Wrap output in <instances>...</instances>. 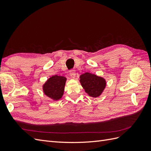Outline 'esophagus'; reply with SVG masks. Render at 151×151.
<instances>
[{
    "label": "esophagus",
    "mask_w": 151,
    "mask_h": 151,
    "mask_svg": "<svg viewBox=\"0 0 151 151\" xmlns=\"http://www.w3.org/2000/svg\"><path fill=\"white\" fill-rule=\"evenodd\" d=\"M69 74H70V76H71L72 78H75L76 74V71H75L74 70H70Z\"/></svg>",
    "instance_id": "34e87169"
}]
</instances>
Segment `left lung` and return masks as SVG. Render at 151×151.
Segmentation results:
<instances>
[{"mask_svg":"<svg viewBox=\"0 0 151 151\" xmlns=\"http://www.w3.org/2000/svg\"><path fill=\"white\" fill-rule=\"evenodd\" d=\"M80 82L86 93L93 98L101 95L106 87V81L103 77L88 72L80 76Z\"/></svg>","mask_w":151,"mask_h":151,"instance_id":"obj_1","label":"left lung"}]
</instances>
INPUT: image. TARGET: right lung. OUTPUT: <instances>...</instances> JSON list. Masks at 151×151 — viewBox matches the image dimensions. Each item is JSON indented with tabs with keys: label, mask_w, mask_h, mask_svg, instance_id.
<instances>
[{
	"label": "right lung",
	"mask_w": 151,
	"mask_h": 151,
	"mask_svg": "<svg viewBox=\"0 0 151 151\" xmlns=\"http://www.w3.org/2000/svg\"><path fill=\"white\" fill-rule=\"evenodd\" d=\"M65 82V77L57 75L51 77L43 86L45 94L55 101L60 99L64 92Z\"/></svg>",
	"instance_id": "right-lung-1"
}]
</instances>
